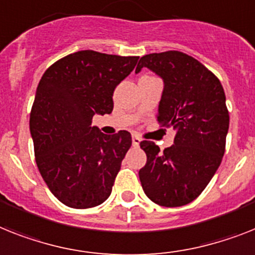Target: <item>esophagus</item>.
<instances>
[{
    "mask_svg": "<svg viewBox=\"0 0 255 255\" xmlns=\"http://www.w3.org/2000/svg\"><path fill=\"white\" fill-rule=\"evenodd\" d=\"M140 140H142V139H140L138 135H132V146H134V147L139 146Z\"/></svg>",
    "mask_w": 255,
    "mask_h": 255,
    "instance_id": "esophagus-1",
    "label": "esophagus"
}]
</instances>
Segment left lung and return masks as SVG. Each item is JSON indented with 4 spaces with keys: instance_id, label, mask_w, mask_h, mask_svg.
Wrapping results in <instances>:
<instances>
[{
    "instance_id": "obj_1",
    "label": "left lung",
    "mask_w": 255,
    "mask_h": 255,
    "mask_svg": "<svg viewBox=\"0 0 255 255\" xmlns=\"http://www.w3.org/2000/svg\"><path fill=\"white\" fill-rule=\"evenodd\" d=\"M142 67L163 79L157 121L173 126L176 136L164 151L151 140L140 142L147 155L140 184L156 205L180 207L205 190L222 163L229 128L226 94L207 67L182 52L146 54L135 73Z\"/></svg>"
}]
</instances>
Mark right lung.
Instances as JSON below:
<instances>
[{"mask_svg": "<svg viewBox=\"0 0 255 255\" xmlns=\"http://www.w3.org/2000/svg\"><path fill=\"white\" fill-rule=\"evenodd\" d=\"M138 58L79 50L40 79L29 116L35 159L49 190L69 207H95L112 193L131 135L103 134L92 117L112 113L113 91Z\"/></svg>", "mask_w": 255, "mask_h": 255, "instance_id": "add662e5", "label": "right lung"}]
</instances>
